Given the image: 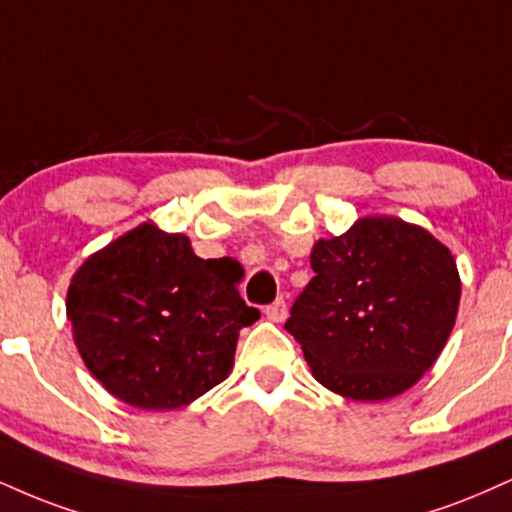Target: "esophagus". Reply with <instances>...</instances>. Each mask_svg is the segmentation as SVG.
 <instances>
[{"label": "esophagus", "instance_id": "obj_1", "mask_svg": "<svg viewBox=\"0 0 512 512\" xmlns=\"http://www.w3.org/2000/svg\"><path fill=\"white\" fill-rule=\"evenodd\" d=\"M288 317V307H286V300L283 298H276L272 305L267 307V319H272V322H283V319Z\"/></svg>", "mask_w": 512, "mask_h": 512}]
</instances>
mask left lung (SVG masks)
<instances>
[{"mask_svg":"<svg viewBox=\"0 0 512 512\" xmlns=\"http://www.w3.org/2000/svg\"><path fill=\"white\" fill-rule=\"evenodd\" d=\"M312 281L295 298L286 331L312 377L362 403L408 391L451 336L460 276L451 250L396 217L357 219L317 240Z\"/></svg>","mask_w":512,"mask_h":512,"instance_id":"8db88e82","label":"left lung"}]
</instances>
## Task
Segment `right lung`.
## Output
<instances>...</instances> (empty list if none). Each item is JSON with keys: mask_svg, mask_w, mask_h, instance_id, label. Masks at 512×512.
<instances>
[{"mask_svg": "<svg viewBox=\"0 0 512 512\" xmlns=\"http://www.w3.org/2000/svg\"><path fill=\"white\" fill-rule=\"evenodd\" d=\"M231 257L202 260L183 233L145 221L80 264L66 293L92 377L140 410H176L229 377L238 331L260 319Z\"/></svg>", "mask_w": 512, "mask_h": 512, "instance_id": "add662e5", "label": "right lung"}]
</instances>
